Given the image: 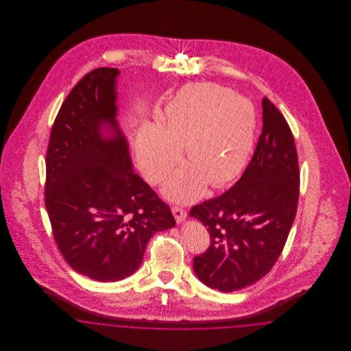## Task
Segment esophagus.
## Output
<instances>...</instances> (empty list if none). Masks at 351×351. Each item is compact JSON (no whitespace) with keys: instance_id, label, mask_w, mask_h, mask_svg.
Wrapping results in <instances>:
<instances>
[{"instance_id":"obj_1","label":"esophagus","mask_w":351,"mask_h":351,"mask_svg":"<svg viewBox=\"0 0 351 351\" xmlns=\"http://www.w3.org/2000/svg\"><path fill=\"white\" fill-rule=\"evenodd\" d=\"M172 213H173V216H175L176 222H183L184 219L186 218L185 209L180 208V206H172Z\"/></svg>"}]
</instances>
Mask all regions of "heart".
<instances>
[{
  "mask_svg": "<svg viewBox=\"0 0 351 351\" xmlns=\"http://www.w3.org/2000/svg\"><path fill=\"white\" fill-rule=\"evenodd\" d=\"M256 114L250 101L216 84H191L168 102L135 142L139 167L151 183L165 180L184 150L188 166L166 185L175 201H192L205 184L219 188L234 180L250 155Z\"/></svg>",
  "mask_w": 351,
  "mask_h": 351,
  "instance_id": "heart-1",
  "label": "heart"
}]
</instances>
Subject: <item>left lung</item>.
<instances>
[{
	"label": "left lung",
	"mask_w": 351,
	"mask_h": 351,
	"mask_svg": "<svg viewBox=\"0 0 351 351\" xmlns=\"http://www.w3.org/2000/svg\"><path fill=\"white\" fill-rule=\"evenodd\" d=\"M262 108V134L241 179L189 212L210 237L208 250L193 258V269L202 283L221 292L246 288L267 275L298 210L300 171L293 135L267 97Z\"/></svg>",
	"instance_id": "left-lung-1"
}]
</instances>
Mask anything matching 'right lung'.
<instances>
[{
	"mask_svg": "<svg viewBox=\"0 0 351 351\" xmlns=\"http://www.w3.org/2000/svg\"><path fill=\"white\" fill-rule=\"evenodd\" d=\"M117 68H96L73 86L51 129L45 204L68 265L93 280L134 274L156 232L175 226L165 201L134 172L118 128ZM108 124L112 137H104Z\"/></svg>",
	"mask_w": 351,
	"mask_h": 351,
	"instance_id": "add662e5",
	"label": "right lung"
}]
</instances>
